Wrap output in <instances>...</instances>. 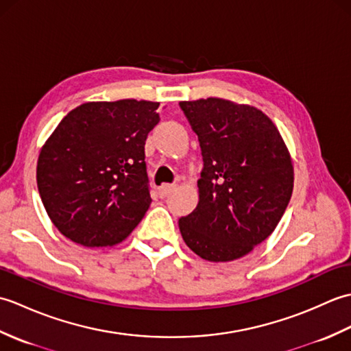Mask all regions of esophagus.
Instances as JSON below:
<instances>
[{
  "mask_svg": "<svg viewBox=\"0 0 351 351\" xmlns=\"http://www.w3.org/2000/svg\"><path fill=\"white\" fill-rule=\"evenodd\" d=\"M176 189L175 184H164L160 187V196L161 197H167L171 191Z\"/></svg>",
  "mask_w": 351,
  "mask_h": 351,
  "instance_id": "esophagus-1",
  "label": "esophagus"
}]
</instances>
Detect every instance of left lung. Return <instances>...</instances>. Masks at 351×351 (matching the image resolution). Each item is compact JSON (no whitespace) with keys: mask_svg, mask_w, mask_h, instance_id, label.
Instances as JSON below:
<instances>
[{"mask_svg":"<svg viewBox=\"0 0 351 351\" xmlns=\"http://www.w3.org/2000/svg\"><path fill=\"white\" fill-rule=\"evenodd\" d=\"M202 151L199 204L180 219L185 244L206 261L241 258L270 235L293 193L288 149L263 111L226 99L180 102Z\"/></svg>","mask_w":351,"mask_h":351,"instance_id":"8db88e82","label":"left lung"}]
</instances>
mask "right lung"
<instances>
[{
	"label": "right lung",
	"mask_w": 351,
	"mask_h": 351,
	"mask_svg": "<svg viewBox=\"0 0 351 351\" xmlns=\"http://www.w3.org/2000/svg\"><path fill=\"white\" fill-rule=\"evenodd\" d=\"M158 102H88L72 110L42 147L37 189L60 232L86 247L128 237L151 205L145 161Z\"/></svg>",
	"instance_id": "obj_1"
}]
</instances>
